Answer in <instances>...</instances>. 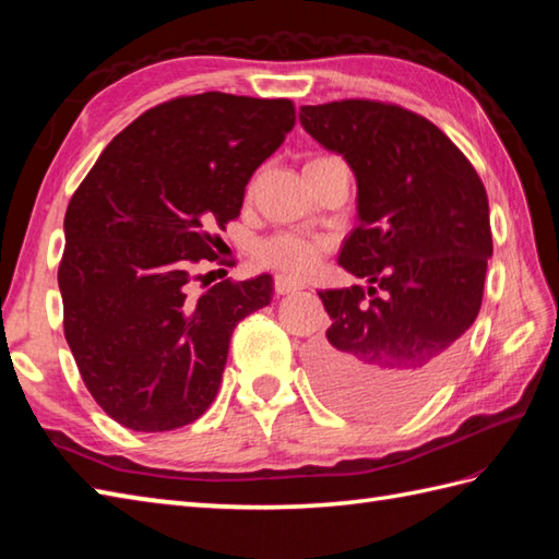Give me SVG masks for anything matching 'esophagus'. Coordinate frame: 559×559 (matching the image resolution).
<instances>
[{"label": "esophagus", "mask_w": 559, "mask_h": 559, "mask_svg": "<svg viewBox=\"0 0 559 559\" xmlns=\"http://www.w3.org/2000/svg\"><path fill=\"white\" fill-rule=\"evenodd\" d=\"M273 288H276L278 295H288V293L302 290V283L290 281L288 276H276V278H273Z\"/></svg>", "instance_id": "obj_1"}]
</instances>
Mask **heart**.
I'll use <instances>...</instances> for the list:
<instances>
[{"mask_svg": "<svg viewBox=\"0 0 559 559\" xmlns=\"http://www.w3.org/2000/svg\"><path fill=\"white\" fill-rule=\"evenodd\" d=\"M324 237H310L300 233H276L257 245V261L290 278H302L317 264L319 254L326 249Z\"/></svg>", "mask_w": 559, "mask_h": 559, "instance_id": "obj_1", "label": "heart"}]
</instances>
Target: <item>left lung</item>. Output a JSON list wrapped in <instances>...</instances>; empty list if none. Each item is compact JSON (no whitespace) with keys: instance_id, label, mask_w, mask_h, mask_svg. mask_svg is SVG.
<instances>
[{"instance_id":"obj_1","label":"left lung","mask_w":559,"mask_h":559,"mask_svg":"<svg viewBox=\"0 0 559 559\" xmlns=\"http://www.w3.org/2000/svg\"><path fill=\"white\" fill-rule=\"evenodd\" d=\"M300 124L355 173L360 225L338 264L370 283L319 293L331 326L310 353L314 382L341 411L399 418L449 377L480 312L492 257L488 194L442 129L401 105H305Z\"/></svg>"}]
</instances>
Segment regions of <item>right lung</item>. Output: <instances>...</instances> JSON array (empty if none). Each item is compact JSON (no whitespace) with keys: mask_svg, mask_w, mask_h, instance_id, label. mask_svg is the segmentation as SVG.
<instances>
[{"mask_svg":"<svg viewBox=\"0 0 559 559\" xmlns=\"http://www.w3.org/2000/svg\"><path fill=\"white\" fill-rule=\"evenodd\" d=\"M295 127L288 98L209 91L122 129L71 197L57 281L83 384L136 432L194 423L218 394L237 322L271 302L273 278L194 288L240 216L249 177Z\"/></svg>","mask_w":559,"mask_h":559,"instance_id":"1","label":"right lung"}]
</instances>
